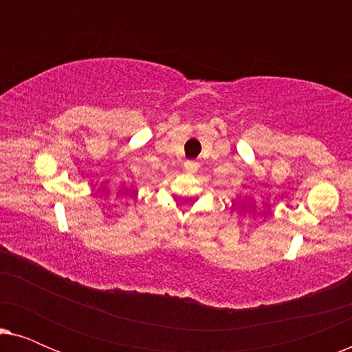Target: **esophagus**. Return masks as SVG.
Returning a JSON list of instances; mask_svg holds the SVG:
<instances>
[{"label":"esophagus","mask_w":352,"mask_h":352,"mask_svg":"<svg viewBox=\"0 0 352 352\" xmlns=\"http://www.w3.org/2000/svg\"><path fill=\"white\" fill-rule=\"evenodd\" d=\"M184 168L189 173H195L197 170H199V162H195V160H187L186 163H184Z\"/></svg>","instance_id":"34e87169"}]
</instances>
